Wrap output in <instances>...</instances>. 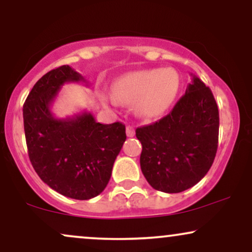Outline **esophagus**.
<instances>
[{"instance_id": "obj_1", "label": "esophagus", "mask_w": 252, "mask_h": 252, "mask_svg": "<svg viewBox=\"0 0 252 252\" xmlns=\"http://www.w3.org/2000/svg\"><path fill=\"white\" fill-rule=\"evenodd\" d=\"M126 136H128V137H134V136H135V129H134V126H126Z\"/></svg>"}]
</instances>
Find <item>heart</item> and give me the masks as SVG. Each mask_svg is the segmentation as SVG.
<instances>
[{
	"label": "heart",
	"instance_id": "obj_1",
	"mask_svg": "<svg viewBox=\"0 0 252 252\" xmlns=\"http://www.w3.org/2000/svg\"><path fill=\"white\" fill-rule=\"evenodd\" d=\"M179 88V74L173 68H152L120 77L112 86V94H105L103 99L114 106L121 102L135 103L136 111L141 117L156 120L173 105Z\"/></svg>",
	"mask_w": 252,
	"mask_h": 252
}]
</instances>
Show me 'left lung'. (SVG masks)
<instances>
[{"label": "left lung", "mask_w": 252, "mask_h": 252, "mask_svg": "<svg viewBox=\"0 0 252 252\" xmlns=\"http://www.w3.org/2000/svg\"><path fill=\"white\" fill-rule=\"evenodd\" d=\"M172 111L136 129L140 163L153 189L180 193L206 175L218 148L219 111L212 91L194 74Z\"/></svg>", "instance_id": "left-lung-1"}]
</instances>
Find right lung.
I'll return each instance as SVG.
<instances>
[{
	"mask_svg": "<svg viewBox=\"0 0 252 252\" xmlns=\"http://www.w3.org/2000/svg\"><path fill=\"white\" fill-rule=\"evenodd\" d=\"M67 83H85L63 65L42 76L24 104L28 155L40 179L67 198L89 200L103 192L126 141V126L100 124L90 111L58 118L51 106Z\"/></svg>",
	"mask_w": 252,
	"mask_h": 252,
	"instance_id": "obj_1",
	"label": "right lung"
}]
</instances>
